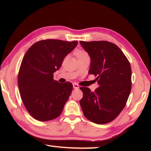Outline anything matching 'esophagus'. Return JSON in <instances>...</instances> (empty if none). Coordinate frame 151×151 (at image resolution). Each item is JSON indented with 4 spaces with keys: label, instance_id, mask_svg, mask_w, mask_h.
<instances>
[{
    "label": "esophagus",
    "instance_id": "1",
    "mask_svg": "<svg viewBox=\"0 0 151 151\" xmlns=\"http://www.w3.org/2000/svg\"><path fill=\"white\" fill-rule=\"evenodd\" d=\"M73 88L75 89H77L79 88V86L76 83H73Z\"/></svg>",
    "mask_w": 151,
    "mask_h": 151
}]
</instances>
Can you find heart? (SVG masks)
<instances>
[{
    "label": "heart",
    "instance_id": "obj_1",
    "mask_svg": "<svg viewBox=\"0 0 151 151\" xmlns=\"http://www.w3.org/2000/svg\"><path fill=\"white\" fill-rule=\"evenodd\" d=\"M86 54H87V53H86L85 51H84V50H80V51H78V52H77V57H78V56H81V55H86Z\"/></svg>",
    "mask_w": 151,
    "mask_h": 151
}]
</instances>
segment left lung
I'll return each mask as SVG.
<instances>
[{"label": "left lung", "instance_id": "1", "mask_svg": "<svg viewBox=\"0 0 151 151\" xmlns=\"http://www.w3.org/2000/svg\"><path fill=\"white\" fill-rule=\"evenodd\" d=\"M90 56L88 73L96 76L99 86L91 92L81 87L80 104L86 119L96 124L115 119L127 104L131 91L132 71L126 56L118 46L104 40L80 41Z\"/></svg>", "mask_w": 151, "mask_h": 151}]
</instances>
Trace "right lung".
<instances>
[{
    "label": "right lung",
    "instance_id": "1",
    "mask_svg": "<svg viewBox=\"0 0 151 151\" xmlns=\"http://www.w3.org/2000/svg\"><path fill=\"white\" fill-rule=\"evenodd\" d=\"M77 44L75 40H42L25 53L18 75V85L22 103L34 119L48 121L62 112L73 86L69 82L61 84L54 80L53 73Z\"/></svg>",
    "mask_w": 151,
    "mask_h": 151
}]
</instances>
